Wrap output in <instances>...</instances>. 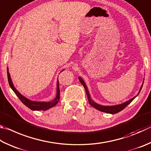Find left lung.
Listing matches in <instances>:
<instances>
[{
	"label": "left lung",
	"mask_w": 151,
	"mask_h": 151,
	"mask_svg": "<svg viewBox=\"0 0 151 151\" xmlns=\"http://www.w3.org/2000/svg\"><path fill=\"white\" fill-rule=\"evenodd\" d=\"M79 81H80L81 83L83 84V86H84L85 90H86V95H87V97H88V102L89 104L91 105L92 106L94 107V108L97 109L98 110L101 111H103V112H106V113H108V114H117L118 113V112L121 111L122 110H123V109H124L126 106H127L128 104H129L132 101L135 99L136 98V96L133 97V98H131V99L129 100L127 102H125L124 103H123L122 104H119V105H116V106H102V105H100V104H98L97 103H96L95 102H94L92 100L91 97H90V95L89 94V92H88V88L86 86V84H85L84 81L83 80V78L79 76L78 77ZM144 83V82H143ZM143 83H142V84H143ZM142 86H141V88L139 90V92L138 93V94H139V92L142 89Z\"/></svg>",
	"instance_id": "obj_1"
}]
</instances>
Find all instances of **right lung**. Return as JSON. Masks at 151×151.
<instances>
[{
  "mask_svg": "<svg viewBox=\"0 0 151 151\" xmlns=\"http://www.w3.org/2000/svg\"><path fill=\"white\" fill-rule=\"evenodd\" d=\"M63 71V70H62ZM7 76H8V81H9V83L11 88L14 92L15 94L17 95V96L19 98V99L21 100L24 105L26 106L28 108H29L32 110H43L45 111L47 109L52 108L56 105V104L59 102V98H60V90H59V81L57 80V95L55 98L53 100H51L50 102H35V101H32L24 96L22 95L20 92H19L16 88L14 86L12 83V79H11L10 73L9 72V68L7 67Z\"/></svg>",
  "mask_w": 151,
  "mask_h": 151,
  "instance_id": "add662e5",
  "label": "right lung"
}]
</instances>
